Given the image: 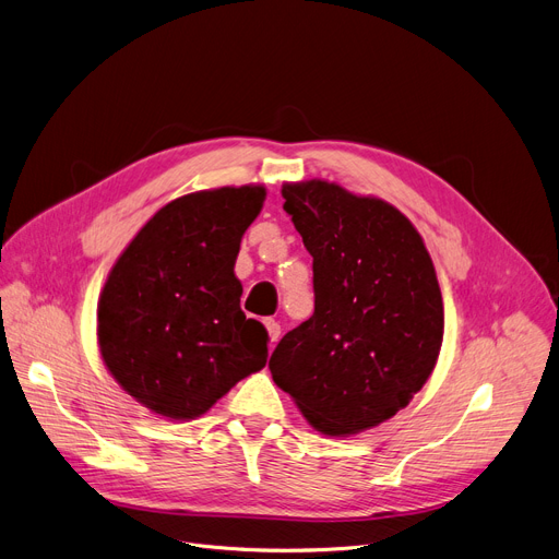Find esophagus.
Segmentation results:
<instances>
[{
  "label": "esophagus",
  "mask_w": 559,
  "mask_h": 559,
  "mask_svg": "<svg viewBox=\"0 0 559 559\" xmlns=\"http://www.w3.org/2000/svg\"><path fill=\"white\" fill-rule=\"evenodd\" d=\"M264 326H266V332H269V338H271V343L275 345L277 341H280V334H282V326H280V322H275V320H264Z\"/></svg>",
  "instance_id": "1"
}]
</instances>
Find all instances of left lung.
Returning a JSON list of instances; mask_svg holds the SVG:
<instances>
[{"label": "left lung", "instance_id": "1", "mask_svg": "<svg viewBox=\"0 0 559 559\" xmlns=\"http://www.w3.org/2000/svg\"><path fill=\"white\" fill-rule=\"evenodd\" d=\"M282 195L313 257L316 309L275 347L273 381L324 436L374 429L438 364L444 307L431 254L374 195L326 180L288 182Z\"/></svg>", "mask_w": 559, "mask_h": 559}]
</instances>
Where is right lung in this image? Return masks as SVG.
Wrapping results in <instances>:
<instances>
[{
    "label": "right lung",
    "instance_id": "right-lung-1",
    "mask_svg": "<svg viewBox=\"0 0 559 559\" xmlns=\"http://www.w3.org/2000/svg\"><path fill=\"white\" fill-rule=\"evenodd\" d=\"M264 185L193 191L157 210L115 261L96 336L115 381L171 421L205 415L266 366L269 334L241 311L235 264Z\"/></svg>",
    "mask_w": 559,
    "mask_h": 559
}]
</instances>
